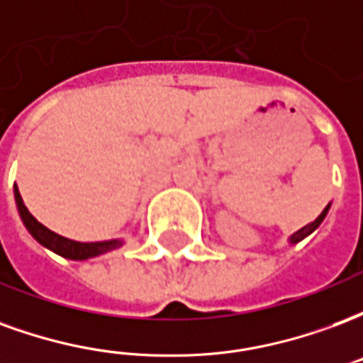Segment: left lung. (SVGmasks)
Segmentation results:
<instances>
[{
	"instance_id": "1",
	"label": "left lung",
	"mask_w": 363,
	"mask_h": 363,
	"mask_svg": "<svg viewBox=\"0 0 363 363\" xmlns=\"http://www.w3.org/2000/svg\"><path fill=\"white\" fill-rule=\"evenodd\" d=\"M328 208H330V204H328L327 208H325V210L320 212V216H319V218H317V220L311 221V223H307L305 228H301V229H299V231H296L294 235L289 237V243H297V241H301V239H305V237H307V235H311L313 231H315V229H317L320 225V221L325 220V216H327Z\"/></svg>"
}]
</instances>
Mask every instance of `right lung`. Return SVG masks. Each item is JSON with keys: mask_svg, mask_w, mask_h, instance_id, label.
Instances as JSON below:
<instances>
[{"mask_svg": "<svg viewBox=\"0 0 363 363\" xmlns=\"http://www.w3.org/2000/svg\"><path fill=\"white\" fill-rule=\"evenodd\" d=\"M15 202H17V208H19L21 220L25 223V228L30 231V235L35 237L36 241L44 247H48L50 251L58 252L62 257L72 260H85L91 259V257H99L106 251H112L122 245V241H103V243H79V241H72V239H66V237L54 233L48 228H44L40 221H36L33 218V213L28 212L27 206L23 202V198L19 194V189L15 186Z\"/></svg>", "mask_w": 363, "mask_h": 363, "instance_id": "1", "label": "right lung"}]
</instances>
